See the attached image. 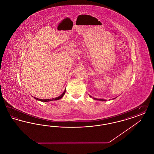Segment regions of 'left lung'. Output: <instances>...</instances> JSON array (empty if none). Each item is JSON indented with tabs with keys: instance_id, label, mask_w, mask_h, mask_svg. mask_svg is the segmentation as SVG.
I'll list each match as a JSON object with an SVG mask.
<instances>
[{
	"instance_id": "1",
	"label": "left lung",
	"mask_w": 154,
	"mask_h": 154,
	"mask_svg": "<svg viewBox=\"0 0 154 154\" xmlns=\"http://www.w3.org/2000/svg\"><path fill=\"white\" fill-rule=\"evenodd\" d=\"M90 97H91V96H90ZM94 99H95V100H101V101H106L105 100H104V99H96V98H94Z\"/></svg>"
}]
</instances>
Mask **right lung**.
<instances>
[{
	"label": "right lung",
	"mask_w": 154,
	"mask_h": 154,
	"mask_svg": "<svg viewBox=\"0 0 154 154\" xmlns=\"http://www.w3.org/2000/svg\"><path fill=\"white\" fill-rule=\"evenodd\" d=\"M65 92H66V89L64 91L63 93L61 95L59 96L58 97H55V98H52V99H40L36 98V97H35V98L36 100H39V101H41V102H47L53 101V100H59V99H61V98L63 96V95H65Z\"/></svg>",
	"instance_id": "1"
}]
</instances>
